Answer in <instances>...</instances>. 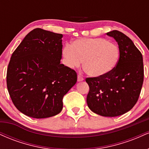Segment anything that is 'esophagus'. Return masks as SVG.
I'll return each instance as SVG.
<instances>
[{
	"label": "esophagus",
	"instance_id": "obj_1",
	"mask_svg": "<svg viewBox=\"0 0 149 149\" xmlns=\"http://www.w3.org/2000/svg\"><path fill=\"white\" fill-rule=\"evenodd\" d=\"M83 78H82L81 76H79V75H78V82L83 81Z\"/></svg>",
	"mask_w": 149,
	"mask_h": 149
}]
</instances>
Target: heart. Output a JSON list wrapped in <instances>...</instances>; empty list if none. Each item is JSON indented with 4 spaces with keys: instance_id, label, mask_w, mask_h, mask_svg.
<instances>
[{
    "instance_id": "heart-1",
    "label": "heart",
    "mask_w": 149,
    "mask_h": 149,
    "mask_svg": "<svg viewBox=\"0 0 149 149\" xmlns=\"http://www.w3.org/2000/svg\"><path fill=\"white\" fill-rule=\"evenodd\" d=\"M119 49L115 44L103 38H80L62 49L64 64L83 68L88 76L100 78L111 72L119 59Z\"/></svg>"
}]
</instances>
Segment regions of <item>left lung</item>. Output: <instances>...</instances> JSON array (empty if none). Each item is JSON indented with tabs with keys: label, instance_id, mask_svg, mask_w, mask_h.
Segmentation results:
<instances>
[{
	"label": "left lung",
	"instance_id": "1",
	"mask_svg": "<svg viewBox=\"0 0 149 149\" xmlns=\"http://www.w3.org/2000/svg\"><path fill=\"white\" fill-rule=\"evenodd\" d=\"M118 42L120 57L111 72L100 78H87L90 87L87 104L90 110L105 117H116L132 109L143 81L142 54L130 38L119 31L107 33Z\"/></svg>",
	"mask_w": 149,
	"mask_h": 149
}]
</instances>
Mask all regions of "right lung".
I'll list each match as a JSON object with an SVG mask.
<instances>
[{
  "label": "right lung",
  "mask_w": 149,
  "mask_h": 149,
  "mask_svg": "<svg viewBox=\"0 0 149 149\" xmlns=\"http://www.w3.org/2000/svg\"><path fill=\"white\" fill-rule=\"evenodd\" d=\"M62 34L35 29L12 54L7 87L17 109L33 118L57 115L63 97L76 83L74 70L60 64Z\"/></svg>",
  "instance_id": "obj_1"
}]
</instances>
